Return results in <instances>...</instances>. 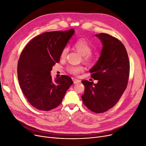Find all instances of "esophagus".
I'll list each match as a JSON object with an SVG mask.
<instances>
[{
  "mask_svg": "<svg viewBox=\"0 0 146 146\" xmlns=\"http://www.w3.org/2000/svg\"><path fill=\"white\" fill-rule=\"evenodd\" d=\"M72 80L73 81V83L75 84V83H79L80 82V80H78V79H76L75 78H72Z\"/></svg>",
  "mask_w": 146,
  "mask_h": 146,
  "instance_id": "34e87169",
  "label": "esophagus"
}]
</instances>
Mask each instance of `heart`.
Instances as JSON below:
<instances>
[{"mask_svg":"<svg viewBox=\"0 0 146 146\" xmlns=\"http://www.w3.org/2000/svg\"><path fill=\"white\" fill-rule=\"evenodd\" d=\"M74 50L82 56V61L86 64H91L96 60V56L94 53L92 52V47L90 43L84 38H79L74 43ZM68 51L67 47H64L61 51L60 58L64 60L66 58ZM67 72L73 75H78L83 72V67L81 66H69L67 68Z\"/></svg>","mask_w":146,"mask_h":146,"instance_id":"1","label":"heart"}]
</instances>
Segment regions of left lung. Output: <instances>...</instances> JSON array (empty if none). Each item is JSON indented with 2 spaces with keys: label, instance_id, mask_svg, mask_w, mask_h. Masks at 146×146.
<instances>
[{
  "label": "left lung",
  "instance_id": "1",
  "mask_svg": "<svg viewBox=\"0 0 146 146\" xmlns=\"http://www.w3.org/2000/svg\"><path fill=\"white\" fill-rule=\"evenodd\" d=\"M102 41L101 55L90 70L96 84L82 80L85 85L82 101L87 108L95 113H102L115 106L127 88L129 63L125 47L117 38L109 34L95 35Z\"/></svg>",
  "mask_w": 146,
  "mask_h": 146
}]
</instances>
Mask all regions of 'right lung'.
<instances>
[{"label": "right lung", "instance_id": "add662e5", "mask_svg": "<svg viewBox=\"0 0 146 146\" xmlns=\"http://www.w3.org/2000/svg\"><path fill=\"white\" fill-rule=\"evenodd\" d=\"M74 33L70 29L42 33L33 38L21 54L17 67L19 85L28 101L38 110L56 108L73 83L66 75L53 80L50 72Z\"/></svg>", "mask_w": 146, "mask_h": 146}]
</instances>
